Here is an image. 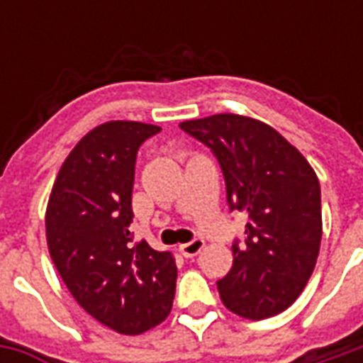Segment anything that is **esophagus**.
I'll return each instance as SVG.
<instances>
[{
  "instance_id": "esophagus-1",
  "label": "esophagus",
  "mask_w": 363,
  "mask_h": 363,
  "mask_svg": "<svg viewBox=\"0 0 363 363\" xmlns=\"http://www.w3.org/2000/svg\"><path fill=\"white\" fill-rule=\"evenodd\" d=\"M204 249V239H192V241H189V243H184L179 247V251L186 257V259H190V257H196L198 252Z\"/></svg>"
}]
</instances>
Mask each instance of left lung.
Masks as SVG:
<instances>
[{
    "label": "left lung",
    "instance_id": "1",
    "mask_svg": "<svg viewBox=\"0 0 363 363\" xmlns=\"http://www.w3.org/2000/svg\"><path fill=\"white\" fill-rule=\"evenodd\" d=\"M181 130L210 147L231 212L247 218L233 267L218 281L229 311L260 320L296 301L319 257L320 186L307 159L272 126L241 114L186 120Z\"/></svg>",
    "mask_w": 363,
    "mask_h": 363
}]
</instances>
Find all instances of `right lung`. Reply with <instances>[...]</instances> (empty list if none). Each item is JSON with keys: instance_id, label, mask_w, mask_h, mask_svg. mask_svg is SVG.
Segmentation results:
<instances>
[{"instance_id": "add662e5", "label": "right lung", "mask_w": 363, "mask_h": 363, "mask_svg": "<svg viewBox=\"0 0 363 363\" xmlns=\"http://www.w3.org/2000/svg\"><path fill=\"white\" fill-rule=\"evenodd\" d=\"M161 128L111 120L83 135L60 169L46 208L52 262L75 301L120 335H140L173 307L169 251L134 243L135 155Z\"/></svg>"}]
</instances>
